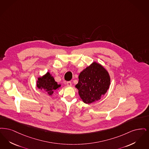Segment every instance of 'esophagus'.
<instances>
[{"label": "esophagus", "instance_id": "1", "mask_svg": "<svg viewBox=\"0 0 149 149\" xmlns=\"http://www.w3.org/2000/svg\"><path fill=\"white\" fill-rule=\"evenodd\" d=\"M67 84L68 86H72L71 82H70V81L67 82Z\"/></svg>", "mask_w": 149, "mask_h": 149}]
</instances>
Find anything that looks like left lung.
I'll use <instances>...</instances> for the list:
<instances>
[{"label": "left lung", "instance_id": "1", "mask_svg": "<svg viewBox=\"0 0 149 149\" xmlns=\"http://www.w3.org/2000/svg\"><path fill=\"white\" fill-rule=\"evenodd\" d=\"M75 86L79 95L85 104H90L101 99L110 85V77L102 65L93 62L79 73Z\"/></svg>", "mask_w": 149, "mask_h": 149}]
</instances>
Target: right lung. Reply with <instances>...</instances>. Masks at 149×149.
Masks as SVG:
<instances>
[{"mask_svg": "<svg viewBox=\"0 0 149 149\" xmlns=\"http://www.w3.org/2000/svg\"><path fill=\"white\" fill-rule=\"evenodd\" d=\"M37 86L39 89L47 92L49 95H52L54 91L59 89L61 84H58L49 72H47L42 77L38 78Z\"/></svg>", "mask_w": 149, "mask_h": 149, "instance_id": "right-lung-1", "label": "right lung"}]
</instances>
